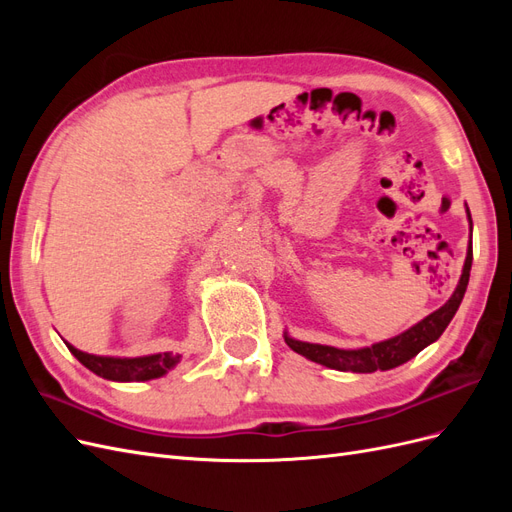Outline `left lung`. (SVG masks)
<instances>
[{
  "label": "left lung",
  "instance_id": "left-lung-1",
  "mask_svg": "<svg viewBox=\"0 0 512 512\" xmlns=\"http://www.w3.org/2000/svg\"><path fill=\"white\" fill-rule=\"evenodd\" d=\"M470 218V211H468ZM472 224V220H470ZM470 269H472V241L468 247V256H466V265H463L461 280L453 292V297L448 299L440 309L429 314L425 320L414 324L412 329L406 333H401L393 339H386V342L374 344L371 348H361V350H339L333 346H320V344H307V342H297V339L286 337V344L303 356H307L309 361L320 363L324 367L339 369V371H354V374H371L376 369H393L401 363L410 361L412 356H416L423 348L436 342V339L444 333L448 327V322L453 320L455 312L461 305L463 294H466L468 280H470Z\"/></svg>",
  "mask_w": 512,
  "mask_h": 512
}]
</instances>
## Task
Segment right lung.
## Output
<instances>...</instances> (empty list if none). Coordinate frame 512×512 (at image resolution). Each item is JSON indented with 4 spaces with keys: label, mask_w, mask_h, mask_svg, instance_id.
<instances>
[{
    "label": "right lung",
    "mask_w": 512,
    "mask_h": 512,
    "mask_svg": "<svg viewBox=\"0 0 512 512\" xmlns=\"http://www.w3.org/2000/svg\"><path fill=\"white\" fill-rule=\"evenodd\" d=\"M70 352L79 359L87 369L94 371L100 378L115 380V382H141L164 376L170 367L179 363V354L164 352V354H149L138 356V359H113V356H96L76 350L68 346Z\"/></svg>",
    "instance_id": "add662e5"
}]
</instances>
